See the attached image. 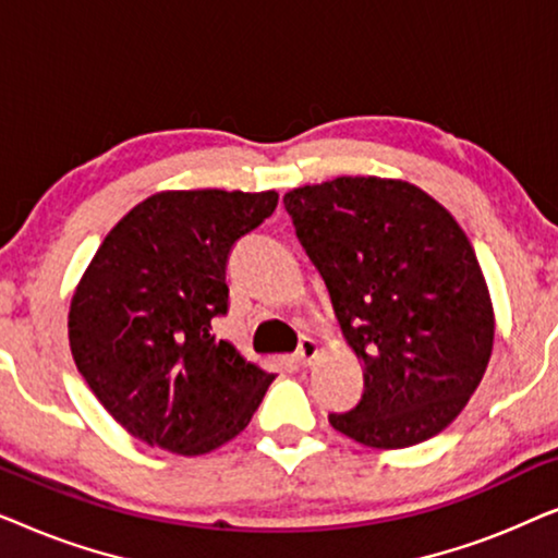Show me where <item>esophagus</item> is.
Listing matches in <instances>:
<instances>
[{
  "label": "esophagus",
  "mask_w": 558,
  "mask_h": 558,
  "mask_svg": "<svg viewBox=\"0 0 558 558\" xmlns=\"http://www.w3.org/2000/svg\"><path fill=\"white\" fill-rule=\"evenodd\" d=\"M317 355H319V342L312 340V338H302L300 348H296V363L310 365Z\"/></svg>",
  "instance_id": "34e87169"
}]
</instances>
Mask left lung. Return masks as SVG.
Here are the masks:
<instances>
[{
	"mask_svg": "<svg viewBox=\"0 0 558 558\" xmlns=\"http://www.w3.org/2000/svg\"><path fill=\"white\" fill-rule=\"evenodd\" d=\"M284 208L363 363L361 401L330 424L376 449L447 429L495 340L490 292L452 213L407 180L371 174L294 187Z\"/></svg>",
	"mask_w": 558,
	"mask_h": 558,
	"instance_id": "8db88e82",
	"label": "left lung"
}]
</instances>
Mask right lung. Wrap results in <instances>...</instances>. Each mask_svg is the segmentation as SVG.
<instances>
[{
    "label": "right lung",
    "instance_id": "add662e5",
    "mask_svg": "<svg viewBox=\"0 0 558 558\" xmlns=\"http://www.w3.org/2000/svg\"><path fill=\"white\" fill-rule=\"evenodd\" d=\"M274 190H162L111 228L75 287L68 340L101 407L144 445L205 454L246 429L277 378L216 338L226 264Z\"/></svg>",
    "mask_w": 558,
    "mask_h": 558
}]
</instances>
